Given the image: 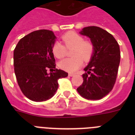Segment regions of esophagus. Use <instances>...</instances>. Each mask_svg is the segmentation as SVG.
<instances>
[{
  "mask_svg": "<svg viewBox=\"0 0 135 135\" xmlns=\"http://www.w3.org/2000/svg\"><path fill=\"white\" fill-rule=\"evenodd\" d=\"M69 76H71H71H74V74H72V73H69Z\"/></svg>",
  "mask_w": 135,
  "mask_h": 135,
  "instance_id": "34e87169",
  "label": "esophagus"
}]
</instances>
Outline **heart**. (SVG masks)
<instances>
[{
  "instance_id": "obj_1",
  "label": "heart",
  "mask_w": 135,
  "mask_h": 135,
  "mask_svg": "<svg viewBox=\"0 0 135 135\" xmlns=\"http://www.w3.org/2000/svg\"><path fill=\"white\" fill-rule=\"evenodd\" d=\"M64 45L55 42L52 46V53L58 59H61L66 55V49L73 48L72 57L66 58L59 63L61 70L68 72H75L82 66L83 60L89 61L94 52V45L91 42L84 40V37L74 32H68L62 36Z\"/></svg>"
}]
</instances>
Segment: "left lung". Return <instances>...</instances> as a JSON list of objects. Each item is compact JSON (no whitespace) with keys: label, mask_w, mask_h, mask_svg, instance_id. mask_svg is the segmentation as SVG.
<instances>
[{"label":"left lung","mask_w":135,"mask_h":135,"mask_svg":"<svg viewBox=\"0 0 135 135\" xmlns=\"http://www.w3.org/2000/svg\"><path fill=\"white\" fill-rule=\"evenodd\" d=\"M80 34L90 38L94 52L84 69V81L77 91L86 99H101L115 84L120 61V46L112 34L99 27H84Z\"/></svg>","instance_id":"8db88e82"}]
</instances>
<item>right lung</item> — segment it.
<instances>
[{
  "label": "right lung",
  "instance_id": "right-lung-1",
  "mask_svg": "<svg viewBox=\"0 0 135 135\" xmlns=\"http://www.w3.org/2000/svg\"><path fill=\"white\" fill-rule=\"evenodd\" d=\"M55 39L51 30L34 31L22 38L14 50L17 81L23 95L32 101L40 102L51 99L58 89V80L68 75L55 68L52 53ZM48 69L52 72L47 73Z\"/></svg>",
  "mask_w": 135,
  "mask_h": 135
}]
</instances>
